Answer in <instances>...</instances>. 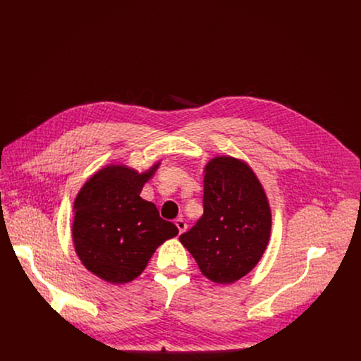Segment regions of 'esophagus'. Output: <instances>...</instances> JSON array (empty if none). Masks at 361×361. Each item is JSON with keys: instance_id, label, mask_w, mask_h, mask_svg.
<instances>
[{"instance_id": "obj_1", "label": "esophagus", "mask_w": 361, "mask_h": 361, "mask_svg": "<svg viewBox=\"0 0 361 361\" xmlns=\"http://www.w3.org/2000/svg\"><path fill=\"white\" fill-rule=\"evenodd\" d=\"M176 226H177L180 234H183V233L187 230V224H185V221H184L183 219H177V220H176Z\"/></svg>"}]
</instances>
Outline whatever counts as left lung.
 I'll use <instances>...</instances> for the list:
<instances>
[{"label":"left lung","instance_id":"left-lung-1","mask_svg":"<svg viewBox=\"0 0 361 361\" xmlns=\"http://www.w3.org/2000/svg\"><path fill=\"white\" fill-rule=\"evenodd\" d=\"M204 214L180 235L200 271L219 284H231L262 260L271 233V209L252 169L220 156L204 169Z\"/></svg>","mask_w":361,"mask_h":361}]
</instances>
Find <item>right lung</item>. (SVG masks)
I'll return each mask as SVG.
<instances>
[{"instance_id": "obj_1", "label": "right lung", "mask_w": 361, "mask_h": 361, "mask_svg": "<svg viewBox=\"0 0 361 361\" xmlns=\"http://www.w3.org/2000/svg\"><path fill=\"white\" fill-rule=\"evenodd\" d=\"M144 173L110 164L92 174L74 200L73 241L82 266L111 284L137 279L152 254L178 228L160 217L156 204L140 192L159 169Z\"/></svg>"}]
</instances>
